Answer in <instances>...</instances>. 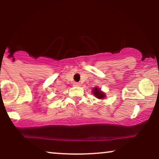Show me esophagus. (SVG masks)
I'll use <instances>...</instances> for the list:
<instances>
[{
	"mask_svg": "<svg viewBox=\"0 0 159 159\" xmlns=\"http://www.w3.org/2000/svg\"><path fill=\"white\" fill-rule=\"evenodd\" d=\"M74 86H81V84L80 83H78V82H75V83H74Z\"/></svg>",
	"mask_w": 159,
	"mask_h": 159,
	"instance_id": "34e87169",
	"label": "esophagus"
}]
</instances>
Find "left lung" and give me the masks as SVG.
Returning a JSON list of instances; mask_svg holds the SVG:
<instances>
[{"label":"left lung","instance_id":"1","mask_svg":"<svg viewBox=\"0 0 159 159\" xmlns=\"http://www.w3.org/2000/svg\"><path fill=\"white\" fill-rule=\"evenodd\" d=\"M92 94L94 95L95 97H97V99H103L106 97V94L104 92L101 91V89L97 87H94L92 89Z\"/></svg>","mask_w":159,"mask_h":159}]
</instances>
